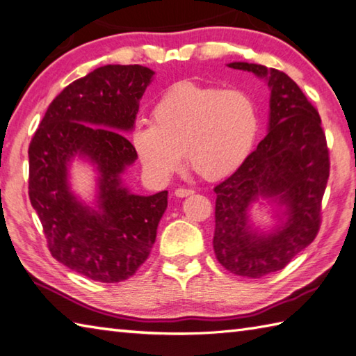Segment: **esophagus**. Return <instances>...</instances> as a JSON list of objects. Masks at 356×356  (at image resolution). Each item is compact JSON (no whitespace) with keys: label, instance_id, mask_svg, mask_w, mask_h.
Masks as SVG:
<instances>
[{"label":"esophagus","instance_id":"esophagus-1","mask_svg":"<svg viewBox=\"0 0 356 356\" xmlns=\"http://www.w3.org/2000/svg\"><path fill=\"white\" fill-rule=\"evenodd\" d=\"M195 192L192 191V188H183V187H179V188H177L175 191V197H178V198H186V197H188V195H193Z\"/></svg>","mask_w":356,"mask_h":356}]
</instances>
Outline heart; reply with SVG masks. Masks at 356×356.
<instances>
[{"instance_id":"b5f03b06","label":"heart","mask_w":356,"mask_h":356,"mask_svg":"<svg viewBox=\"0 0 356 356\" xmlns=\"http://www.w3.org/2000/svg\"><path fill=\"white\" fill-rule=\"evenodd\" d=\"M154 122L140 121L130 135L134 150L150 178L168 181L183 164L206 179L236 172L255 146L257 101L238 87L222 89L181 81L152 108Z\"/></svg>"}]
</instances>
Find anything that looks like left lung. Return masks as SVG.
Masks as SVG:
<instances>
[{"label":"left lung","instance_id":"8db88e82","mask_svg":"<svg viewBox=\"0 0 356 356\" xmlns=\"http://www.w3.org/2000/svg\"><path fill=\"white\" fill-rule=\"evenodd\" d=\"M270 90L264 140L235 173L215 187L216 259L232 273L261 278L284 267L314 241L329 179L321 118L292 78L261 64L235 61ZM273 206L277 221L266 231L251 220L253 204Z\"/></svg>","mask_w":356,"mask_h":356}]
</instances>
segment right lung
I'll list each match as a JSON object with an SVG mask.
<instances>
[{
	"label": "right lung",
	"mask_w": 356,
	"mask_h": 356,
	"mask_svg": "<svg viewBox=\"0 0 356 356\" xmlns=\"http://www.w3.org/2000/svg\"><path fill=\"white\" fill-rule=\"evenodd\" d=\"M154 75L140 64H108L76 79L50 103L29 146V198L49 250L93 281L132 277L147 259L168 209V191L143 197L122 181L138 158L124 134L134 130ZM75 159L97 173L92 203L71 191Z\"/></svg>",
	"instance_id": "obj_1"
}]
</instances>
